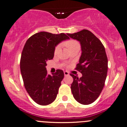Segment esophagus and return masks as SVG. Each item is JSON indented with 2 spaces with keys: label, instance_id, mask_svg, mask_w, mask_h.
I'll return each mask as SVG.
<instances>
[{
  "label": "esophagus",
  "instance_id": "1",
  "mask_svg": "<svg viewBox=\"0 0 127 127\" xmlns=\"http://www.w3.org/2000/svg\"><path fill=\"white\" fill-rule=\"evenodd\" d=\"M64 76H68V75H69V72H67V71H64Z\"/></svg>",
  "mask_w": 127,
  "mask_h": 127
}]
</instances>
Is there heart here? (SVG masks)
I'll list each match as a JSON object with an SVG mask.
<instances>
[{
	"mask_svg": "<svg viewBox=\"0 0 127 127\" xmlns=\"http://www.w3.org/2000/svg\"><path fill=\"white\" fill-rule=\"evenodd\" d=\"M64 45L66 46V48L68 49L69 51H70L71 50L74 49L76 48H79L80 49V44L78 41H77L76 40H69L68 41H66L64 43ZM60 50V46H57L55 47V51H54V53L55 54H57V52L59 51Z\"/></svg>",
	"mask_w": 127,
	"mask_h": 127,
	"instance_id": "heart-1",
	"label": "heart"
}]
</instances>
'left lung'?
<instances>
[{
    "instance_id": "1",
    "label": "left lung",
    "mask_w": 127,
    "mask_h": 127,
    "mask_svg": "<svg viewBox=\"0 0 127 127\" xmlns=\"http://www.w3.org/2000/svg\"><path fill=\"white\" fill-rule=\"evenodd\" d=\"M80 42L81 55L75 69L82 73L81 78L70 74L73 79L71 90L76 101L84 105L94 102L105 84L108 60L101 41L90 31L83 30L74 34H67Z\"/></svg>"
}]
</instances>
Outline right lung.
Returning a JSON list of instances; mask_svg holds the SVG:
<instances>
[{
    "instance_id": "1",
    "label": "right lung",
    "mask_w": 127,
    "mask_h": 127,
    "mask_svg": "<svg viewBox=\"0 0 127 127\" xmlns=\"http://www.w3.org/2000/svg\"><path fill=\"white\" fill-rule=\"evenodd\" d=\"M68 39L64 33L40 32L32 35L25 43L21 55V73L26 91L39 105H49L56 99L64 72L58 69L52 75H48L46 62L54 58L57 44Z\"/></svg>"
}]
</instances>
